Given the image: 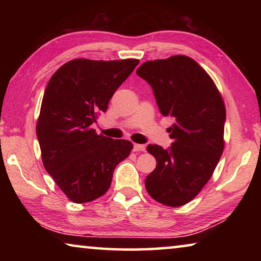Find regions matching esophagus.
<instances>
[{
  "mask_svg": "<svg viewBox=\"0 0 261 261\" xmlns=\"http://www.w3.org/2000/svg\"><path fill=\"white\" fill-rule=\"evenodd\" d=\"M145 145H141V144H135L134 145V151L135 152H144L145 151Z\"/></svg>",
  "mask_w": 261,
  "mask_h": 261,
  "instance_id": "obj_1",
  "label": "esophagus"
}]
</instances>
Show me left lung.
Wrapping results in <instances>:
<instances>
[{"instance_id":"left-lung-1","label":"left lung","mask_w":261,"mask_h":261,"mask_svg":"<svg viewBox=\"0 0 261 261\" xmlns=\"http://www.w3.org/2000/svg\"><path fill=\"white\" fill-rule=\"evenodd\" d=\"M136 73L151 85L160 113L174 121L169 148L147 146L156 167L145 187L163 205H185L208 182L222 155L223 100L208 73L188 56L147 61Z\"/></svg>"}]
</instances>
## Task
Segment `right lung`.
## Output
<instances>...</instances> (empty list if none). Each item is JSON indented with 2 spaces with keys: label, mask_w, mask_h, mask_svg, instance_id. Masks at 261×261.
Here are the masks:
<instances>
[{
  "label": "right lung",
  "mask_w": 261,
  "mask_h": 261,
  "mask_svg": "<svg viewBox=\"0 0 261 261\" xmlns=\"http://www.w3.org/2000/svg\"><path fill=\"white\" fill-rule=\"evenodd\" d=\"M139 61L76 59L62 65L48 82L37 123L47 173L77 204L107 192L118 163L134 145L98 135L91 125L108 109L115 91Z\"/></svg>",
  "instance_id": "right-lung-1"
}]
</instances>
